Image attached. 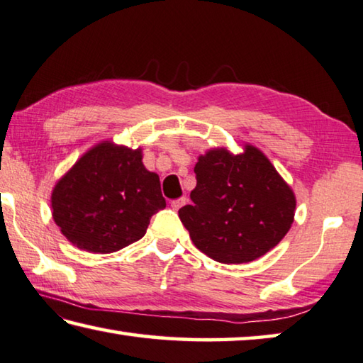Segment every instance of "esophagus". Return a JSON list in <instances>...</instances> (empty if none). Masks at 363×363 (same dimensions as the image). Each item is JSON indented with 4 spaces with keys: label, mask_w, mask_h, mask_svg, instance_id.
<instances>
[{
    "label": "esophagus",
    "mask_w": 363,
    "mask_h": 363,
    "mask_svg": "<svg viewBox=\"0 0 363 363\" xmlns=\"http://www.w3.org/2000/svg\"><path fill=\"white\" fill-rule=\"evenodd\" d=\"M186 203H187V199H186V196H182V199H177L174 201H171V208H173L174 211H177V209H181Z\"/></svg>",
    "instance_id": "34e87169"
}]
</instances>
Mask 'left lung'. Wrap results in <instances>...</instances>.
<instances>
[{
    "mask_svg": "<svg viewBox=\"0 0 363 363\" xmlns=\"http://www.w3.org/2000/svg\"><path fill=\"white\" fill-rule=\"evenodd\" d=\"M192 204L179 219L194 245L220 263H247L284 238L295 214L292 189L259 149L209 150L195 164Z\"/></svg>",
    "mask_w": 363,
    "mask_h": 363,
    "instance_id": "obj_1",
    "label": "left lung"
}]
</instances>
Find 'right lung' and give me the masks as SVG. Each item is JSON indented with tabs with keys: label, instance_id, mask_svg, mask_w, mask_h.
I'll return each mask as SVG.
<instances>
[{
	"label": "right lung",
	"instance_id": "obj_1",
	"mask_svg": "<svg viewBox=\"0 0 363 363\" xmlns=\"http://www.w3.org/2000/svg\"><path fill=\"white\" fill-rule=\"evenodd\" d=\"M141 159V149L103 143L57 182L52 216L72 245L109 254L146 235L150 217L167 201L159 176L144 168Z\"/></svg>",
	"mask_w": 363,
	"mask_h": 363
}]
</instances>
